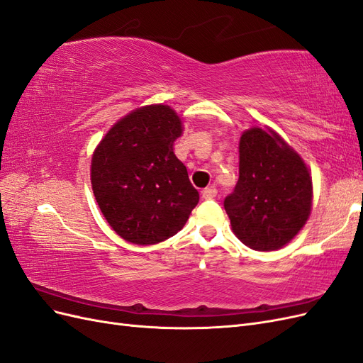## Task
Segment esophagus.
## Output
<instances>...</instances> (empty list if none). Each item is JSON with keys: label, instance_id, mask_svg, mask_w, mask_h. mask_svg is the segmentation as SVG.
<instances>
[{"label": "esophagus", "instance_id": "34e87169", "mask_svg": "<svg viewBox=\"0 0 363 363\" xmlns=\"http://www.w3.org/2000/svg\"><path fill=\"white\" fill-rule=\"evenodd\" d=\"M216 194H218V191H216L215 186H211V188H206V189L201 191V196L204 200H213Z\"/></svg>", "mask_w": 363, "mask_h": 363}]
</instances>
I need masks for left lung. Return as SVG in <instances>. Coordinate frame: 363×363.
I'll return each mask as SVG.
<instances>
[{
	"label": "left lung",
	"mask_w": 363,
	"mask_h": 363,
	"mask_svg": "<svg viewBox=\"0 0 363 363\" xmlns=\"http://www.w3.org/2000/svg\"><path fill=\"white\" fill-rule=\"evenodd\" d=\"M312 179L277 133L251 128L239 142V179L224 208L235 235L257 251H274L300 232L311 215Z\"/></svg>",
	"instance_id": "left-lung-1"
}]
</instances>
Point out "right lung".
Wrapping results in <instances>:
<instances>
[{
  "instance_id": "obj_1",
  "label": "right lung",
  "mask_w": 363,
  "mask_h": 363,
  "mask_svg": "<svg viewBox=\"0 0 363 363\" xmlns=\"http://www.w3.org/2000/svg\"><path fill=\"white\" fill-rule=\"evenodd\" d=\"M182 121L171 107L138 108L108 130L92 157L95 200L115 232L152 245L174 236L200 200L172 145Z\"/></svg>"
}]
</instances>
